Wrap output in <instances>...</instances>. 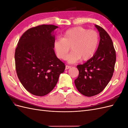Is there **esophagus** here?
Listing matches in <instances>:
<instances>
[{"instance_id":"obj_1","label":"esophagus","mask_w":128,"mask_h":128,"mask_svg":"<svg viewBox=\"0 0 128 128\" xmlns=\"http://www.w3.org/2000/svg\"><path fill=\"white\" fill-rule=\"evenodd\" d=\"M70 68H71V66H68V65L66 66V69H68Z\"/></svg>"}]
</instances>
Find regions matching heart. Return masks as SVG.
I'll list each match as a JSON object with an SVG mask.
<instances>
[{
  "instance_id": "heart-1",
  "label": "heart",
  "mask_w": 128,
  "mask_h": 128,
  "mask_svg": "<svg viewBox=\"0 0 128 128\" xmlns=\"http://www.w3.org/2000/svg\"><path fill=\"white\" fill-rule=\"evenodd\" d=\"M62 36L63 38H57L55 40L54 48L58 57L64 60L71 46L72 51L66 58L69 63L76 62L80 59L87 60L97 49L99 36L96 31L77 26L68 29Z\"/></svg>"
}]
</instances>
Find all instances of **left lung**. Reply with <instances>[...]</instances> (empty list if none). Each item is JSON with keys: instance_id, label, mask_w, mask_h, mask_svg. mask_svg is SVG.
I'll list each match as a JSON object with an SVG mask.
<instances>
[{"instance_id": "left-lung-1", "label": "left lung", "mask_w": 128, "mask_h": 128, "mask_svg": "<svg viewBox=\"0 0 128 128\" xmlns=\"http://www.w3.org/2000/svg\"><path fill=\"white\" fill-rule=\"evenodd\" d=\"M99 33L97 50L91 59L77 66L79 75L74 83L81 94L92 96L102 91L113 75L116 53L113 42L102 28L95 25Z\"/></svg>"}]
</instances>
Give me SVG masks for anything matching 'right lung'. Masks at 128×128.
<instances>
[{"mask_svg": "<svg viewBox=\"0 0 128 128\" xmlns=\"http://www.w3.org/2000/svg\"><path fill=\"white\" fill-rule=\"evenodd\" d=\"M54 25L32 28L22 34L15 52V67L22 86L37 96L48 94L55 87L65 65L54 50Z\"/></svg>", "mask_w": 128, "mask_h": 128, "instance_id": "add662e5", "label": "right lung"}]
</instances>
